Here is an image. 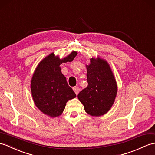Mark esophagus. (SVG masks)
I'll return each mask as SVG.
<instances>
[{"mask_svg": "<svg viewBox=\"0 0 155 155\" xmlns=\"http://www.w3.org/2000/svg\"><path fill=\"white\" fill-rule=\"evenodd\" d=\"M73 91H74L75 94H78V91H79V88L78 87V86H74V87H73Z\"/></svg>", "mask_w": 155, "mask_h": 155, "instance_id": "34e87169", "label": "esophagus"}]
</instances>
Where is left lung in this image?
Instances as JSON below:
<instances>
[{
  "label": "left lung",
  "instance_id": "8db88e82",
  "mask_svg": "<svg viewBox=\"0 0 155 155\" xmlns=\"http://www.w3.org/2000/svg\"><path fill=\"white\" fill-rule=\"evenodd\" d=\"M88 86L78 94L84 110L92 116H101L108 111L114 103L117 86L113 72L104 59L92 58L86 65Z\"/></svg>",
  "mask_w": 155,
  "mask_h": 155
}]
</instances>
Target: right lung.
<instances>
[{"label":"right lung","instance_id":"right-lung-1","mask_svg":"<svg viewBox=\"0 0 155 155\" xmlns=\"http://www.w3.org/2000/svg\"><path fill=\"white\" fill-rule=\"evenodd\" d=\"M77 51L63 59L52 53L38 64L31 81V92L38 108L44 114L55 117L62 114L69 100L76 97L61 73L60 64L71 62Z\"/></svg>","mask_w":155,"mask_h":155}]
</instances>
